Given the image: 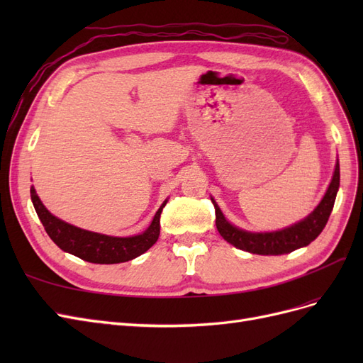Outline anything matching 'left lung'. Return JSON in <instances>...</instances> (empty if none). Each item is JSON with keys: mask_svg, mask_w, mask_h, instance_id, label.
I'll use <instances>...</instances> for the list:
<instances>
[{"mask_svg": "<svg viewBox=\"0 0 363 363\" xmlns=\"http://www.w3.org/2000/svg\"><path fill=\"white\" fill-rule=\"evenodd\" d=\"M339 162H336L333 179L330 184H328V189L321 203L316 206V208L309 216L301 219L300 223H296L288 228L279 230V232L251 233L245 232L242 228H238L227 221L221 208L218 207V204L212 199V203L215 206L218 232L228 244L235 245L239 250L252 252V255L262 256L288 255V252H292L294 250L309 245L323 232V228L328 221V216H330L333 211V204L339 189Z\"/></svg>", "mask_w": 363, "mask_h": 363, "instance_id": "8db88e82", "label": "left lung"}]
</instances>
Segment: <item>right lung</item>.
<instances>
[{
  "instance_id": "obj_1",
  "label": "right lung",
  "mask_w": 363,
  "mask_h": 363,
  "mask_svg": "<svg viewBox=\"0 0 363 363\" xmlns=\"http://www.w3.org/2000/svg\"><path fill=\"white\" fill-rule=\"evenodd\" d=\"M30 194L40 223L45 227V232L52 239L54 244L60 250L71 252V255L86 262L103 263V265L128 262L144 255L148 248L155 245L160 235V213L164 204H167V201H164L160 206L144 233L130 238H116L87 232V230L62 221V219L47 211V207L42 204L33 186Z\"/></svg>"
}]
</instances>
